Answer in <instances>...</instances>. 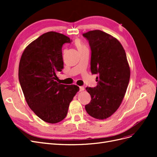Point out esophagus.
I'll use <instances>...</instances> for the list:
<instances>
[{
	"label": "esophagus",
	"instance_id": "obj_1",
	"mask_svg": "<svg viewBox=\"0 0 157 157\" xmlns=\"http://www.w3.org/2000/svg\"><path fill=\"white\" fill-rule=\"evenodd\" d=\"M79 89H80V92H82V91H84V87H83V86H80V87H79Z\"/></svg>",
	"mask_w": 157,
	"mask_h": 157
}]
</instances>
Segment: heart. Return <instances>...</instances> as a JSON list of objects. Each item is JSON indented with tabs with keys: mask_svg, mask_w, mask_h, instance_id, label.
<instances>
[{
	"mask_svg": "<svg viewBox=\"0 0 157 157\" xmlns=\"http://www.w3.org/2000/svg\"><path fill=\"white\" fill-rule=\"evenodd\" d=\"M75 45H76V46H77V48H78V50L86 48L85 46H84L79 40H76L75 41Z\"/></svg>",
	"mask_w": 157,
	"mask_h": 157,
	"instance_id": "1",
	"label": "heart"
}]
</instances>
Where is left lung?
Segmentation results:
<instances>
[{
    "label": "left lung",
    "instance_id": "8db88e82",
    "mask_svg": "<svg viewBox=\"0 0 157 157\" xmlns=\"http://www.w3.org/2000/svg\"><path fill=\"white\" fill-rule=\"evenodd\" d=\"M91 48V72L98 75L96 87H86L91 101L85 105L89 115L99 120L111 117L124 99L130 77L126 52L116 38L100 30L82 34Z\"/></svg>",
    "mask_w": 157,
    "mask_h": 157
}]
</instances>
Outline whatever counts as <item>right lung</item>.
<instances>
[{
	"mask_svg": "<svg viewBox=\"0 0 157 157\" xmlns=\"http://www.w3.org/2000/svg\"><path fill=\"white\" fill-rule=\"evenodd\" d=\"M71 42L59 33H44L26 47L19 64V80L28 105L50 124L64 119L79 90L77 85L58 82L56 75L63 68L62 46Z\"/></svg>",
	"mask_w": 157,
	"mask_h": 157,
	"instance_id": "obj_1",
	"label": "right lung"
}]
</instances>
